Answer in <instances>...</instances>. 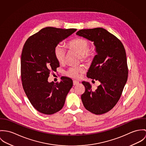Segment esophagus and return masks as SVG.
Here are the masks:
<instances>
[{
  "mask_svg": "<svg viewBox=\"0 0 146 146\" xmlns=\"http://www.w3.org/2000/svg\"><path fill=\"white\" fill-rule=\"evenodd\" d=\"M78 84H79V82H78V81H73V85H74V86L77 85Z\"/></svg>",
  "mask_w": 146,
  "mask_h": 146,
  "instance_id": "obj_1",
  "label": "esophagus"
}]
</instances>
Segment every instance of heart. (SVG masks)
Returning a JSON list of instances; mask_svg holds the SVG:
<instances>
[{"label": "heart", "mask_w": 146, "mask_h": 146, "mask_svg": "<svg viewBox=\"0 0 146 146\" xmlns=\"http://www.w3.org/2000/svg\"><path fill=\"white\" fill-rule=\"evenodd\" d=\"M68 46L70 49L76 51L81 55L82 59L84 60H89L92 59L94 52L90 50V44L88 41L83 38H76L68 44ZM66 49L62 44L57 45L54 49V55L55 58L59 63H63L65 59L66 55ZM83 70V68L80 66H72L67 71V74L74 78L79 77L80 73Z\"/></svg>", "instance_id": "b5f03b06"}]
</instances>
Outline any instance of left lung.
<instances>
[{
  "mask_svg": "<svg viewBox=\"0 0 146 146\" xmlns=\"http://www.w3.org/2000/svg\"><path fill=\"white\" fill-rule=\"evenodd\" d=\"M76 35L94 42L97 55L94 58L87 77L100 83L93 91L89 82H82L85 87V92L81 96L83 104L92 113H106L119 101L128 79L124 47L116 37L103 28L81 30Z\"/></svg>",
  "mask_w": 146,
  "mask_h": 146,
  "instance_id": "1",
  "label": "left lung"
}]
</instances>
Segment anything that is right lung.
<instances>
[{
    "mask_svg": "<svg viewBox=\"0 0 146 146\" xmlns=\"http://www.w3.org/2000/svg\"><path fill=\"white\" fill-rule=\"evenodd\" d=\"M77 29L47 27L30 37L21 55V80L31 104L41 113L51 115L60 111L73 86L70 78L62 77L60 82H49L51 70H56L59 62L54 55L55 46Z\"/></svg>",
    "mask_w": 146,
    "mask_h": 146,
    "instance_id": "add662e5",
    "label": "right lung"
}]
</instances>
